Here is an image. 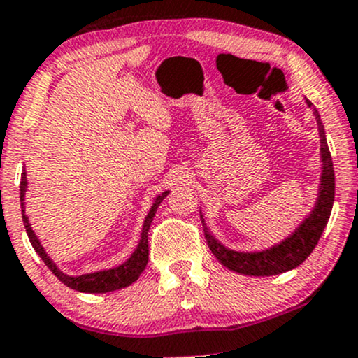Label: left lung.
Here are the masks:
<instances>
[{
	"mask_svg": "<svg viewBox=\"0 0 358 358\" xmlns=\"http://www.w3.org/2000/svg\"><path fill=\"white\" fill-rule=\"evenodd\" d=\"M306 104L308 108L313 109V104L308 99ZM313 116L316 119V124H318L320 153H322V176H320L318 195H316L313 210L308 213L305 219L301 220V224L286 239L271 245L268 249L252 250V252L229 249L213 237L210 229L205 224L203 215L200 213L208 248L225 268L245 274V276H274V274H281L298 268L313 252L316 244H318L323 229L327 227L328 219H330L331 207H334L335 171L330 150H328L327 136H324L323 122L316 109H313Z\"/></svg>",
	"mask_w": 358,
	"mask_h": 358,
	"instance_id": "1",
	"label": "left lung"
}]
</instances>
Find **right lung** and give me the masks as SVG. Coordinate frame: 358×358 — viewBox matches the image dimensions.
Instances as JSON below:
<instances>
[{"label":"right lung","mask_w":358,"mask_h":358,"mask_svg":"<svg viewBox=\"0 0 358 358\" xmlns=\"http://www.w3.org/2000/svg\"><path fill=\"white\" fill-rule=\"evenodd\" d=\"M27 188H28L27 171L23 170L22 182H20V202H22L23 224H24V229H27L28 239H30L31 245H34L35 252L42 257L45 266H47V268L50 269L65 286L72 287V289L76 291H80V293H109V291H116V289H121V287L133 285V282L139 278V274L145 271L148 264V254H150L148 252V249H150L148 248V231H150V225L151 222H153V217L156 210H158L159 203L163 202V199L170 193V190L159 193V195L155 199V202L151 205L150 212H148L145 219V224H143L141 237H139L136 249L133 250V254H131L122 264H119L116 268H110V269L96 271V273L80 274V276H69V274L62 273V271L57 268L55 262L48 257V254L45 252L43 245L40 244L38 237L35 236L34 229H31L30 222H28V217L24 215V195H27Z\"/></svg>","instance_id":"add662e5"}]
</instances>
